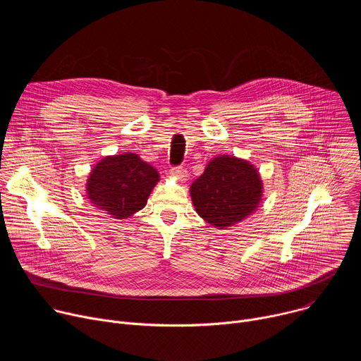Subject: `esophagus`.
Here are the masks:
<instances>
[{
  "instance_id": "34e87169",
  "label": "esophagus",
  "mask_w": 361,
  "mask_h": 361,
  "mask_svg": "<svg viewBox=\"0 0 361 361\" xmlns=\"http://www.w3.org/2000/svg\"><path fill=\"white\" fill-rule=\"evenodd\" d=\"M171 173H173L174 176H177L180 180H185V177H187V170H185L184 167H181V166L173 167V169H171Z\"/></svg>"
}]
</instances>
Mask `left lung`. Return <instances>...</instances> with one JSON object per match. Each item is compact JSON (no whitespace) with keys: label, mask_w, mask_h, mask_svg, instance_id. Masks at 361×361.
Instances as JSON below:
<instances>
[{"label":"left lung","mask_w":361,"mask_h":361,"mask_svg":"<svg viewBox=\"0 0 361 361\" xmlns=\"http://www.w3.org/2000/svg\"><path fill=\"white\" fill-rule=\"evenodd\" d=\"M195 212L214 227H228L250 216L262 200L263 184L257 170L244 160L216 157L191 184Z\"/></svg>","instance_id":"left-lung-1"}]
</instances>
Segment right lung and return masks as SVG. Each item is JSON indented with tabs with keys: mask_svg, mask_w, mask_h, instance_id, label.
<instances>
[{
	"mask_svg": "<svg viewBox=\"0 0 361 361\" xmlns=\"http://www.w3.org/2000/svg\"><path fill=\"white\" fill-rule=\"evenodd\" d=\"M159 180L156 169L127 152L101 160L88 177L87 192L95 207L114 219H127L144 209Z\"/></svg>",
	"mask_w": 361,
	"mask_h": 361,
	"instance_id": "right-lung-1",
	"label": "right lung"
}]
</instances>
